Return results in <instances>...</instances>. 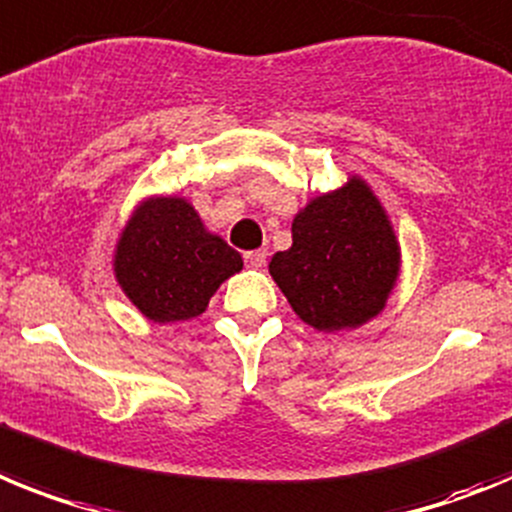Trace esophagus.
I'll return each instance as SVG.
<instances>
[{
    "label": "esophagus",
    "instance_id": "34e87169",
    "mask_svg": "<svg viewBox=\"0 0 512 512\" xmlns=\"http://www.w3.org/2000/svg\"><path fill=\"white\" fill-rule=\"evenodd\" d=\"M268 260V252L265 250H255V252H244V262L250 265V268H262Z\"/></svg>",
    "mask_w": 512,
    "mask_h": 512
}]
</instances>
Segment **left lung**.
Masks as SVG:
<instances>
[{
  "label": "left lung",
  "instance_id": "8db88e82",
  "mask_svg": "<svg viewBox=\"0 0 512 512\" xmlns=\"http://www.w3.org/2000/svg\"><path fill=\"white\" fill-rule=\"evenodd\" d=\"M293 244L270 275L296 317L319 332L355 330L384 311L402 252L381 201L363 177L311 198L291 224Z\"/></svg>",
  "mask_w": 512,
  "mask_h": 512
}]
</instances>
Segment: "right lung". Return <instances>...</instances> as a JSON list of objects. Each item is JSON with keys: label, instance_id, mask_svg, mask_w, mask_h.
Wrapping results in <instances>:
<instances>
[{"label": "right lung", "instance_id": "1", "mask_svg": "<svg viewBox=\"0 0 512 512\" xmlns=\"http://www.w3.org/2000/svg\"><path fill=\"white\" fill-rule=\"evenodd\" d=\"M242 255L206 229L180 195H151L133 208L115 244L113 270L136 309L159 324L201 317Z\"/></svg>", "mask_w": 512, "mask_h": 512}]
</instances>
